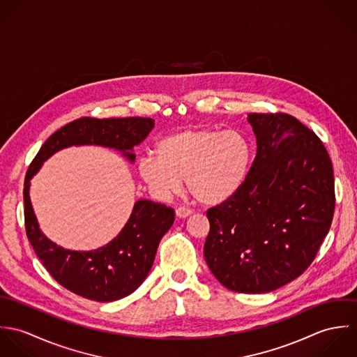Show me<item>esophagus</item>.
I'll return each mask as SVG.
<instances>
[{
	"label": "esophagus",
	"mask_w": 357,
	"mask_h": 357,
	"mask_svg": "<svg viewBox=\"0 0 357 357\" xmlns=\"http://www.w3.org/2000/svg\"><path fill=\"white\" fill-rule=\"evenodd\" d=\"M191 210L190 208H187V207H177L176 208V215L178 217V218H185V217H188V215H191Z\"/></svg>",
	"instance_id": "esophagus-1"
}]
</instances>
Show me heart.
I'll return each instance as SVG.
<instances>
[{"mask_svg": "<svg viewBox=\"0 0 357 357\" xmlns=\"http://www.w3.org/2000/svg\"><path fill=\"white\" fill-rule=\"evenodd\" d=\"M156 155L139 160L142 178L158 194H177L185 177L188 192L204 204H218L232 198L245 184L252 147L235 130L188 129L160 139Z\"/></svg>", "mask_w": 357, "mask_h": 357, "instance_id": "heart-1", "label": "heart"}]
</instances>
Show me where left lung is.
I'll return each mask as SVG.
<instances>
[{
  "instance_id": "obj_1",
  "label": "left lung",
  "mask_w": 357,
  "mask_h": 357,
  "mask_svg": "<svg viewBox=\"0 0 357 357\" xmlns=\"http://www.w3.org/2000/svg\"><path fill=\"white\" fill-rule=\"evenodd\" d=\"M255 162L242 188L207 210L204 259L227 289L273 291L304 273L331 227L335 192L321 140L289 114H249Z\"/></svg>"
}]
</instances>
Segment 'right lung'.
<instances>
[{
  "label": "right lung",
  "mask_w": 357,
  "mask_h": 357,
  "mask_svg": "<svg viewBox=\"0 0 357 357\" xmlns=\"http://www.w3.org/2000/svg\"><path fill=\"white\" fill-rule=\"evenodd\" d=\"M151 118H79L44 143L24 178V222L27 238L52 278L88 300L112 303L132 294L147 278L162 236L174 222V210L147 199L137 201L122 231L109 243L91 252L67 250L50 241L40 229L30 201V180L52 155L71 146H102L121 151L130 162L153 130Z\"/></svg>",
  "instance_id": "add662e5"
}]
</instances>
